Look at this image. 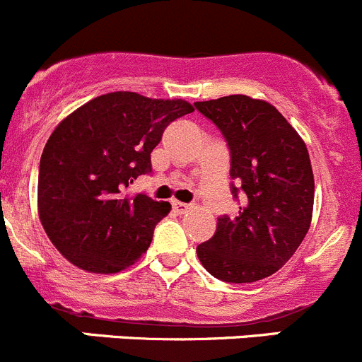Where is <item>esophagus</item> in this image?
I'll return each mask as SVG.
<instances>
[{
    "label": "esophagus",
    "instance_id": "obj_1",
    "mask_svg": "<svg viewBox=\"0 0 362 362\" xmlns=\"http://www.w3.org/2000/svg\"><path fill=\"white\" fill-rule=\"evenodd\" d=\"M173 209H174V213L185 214L186 211L189 209V206H188V204H182V202H177V200H174V202H173Z\"/></svg>",
    "mask_w": 362,
    "mask_h": 362
}]
</instances>
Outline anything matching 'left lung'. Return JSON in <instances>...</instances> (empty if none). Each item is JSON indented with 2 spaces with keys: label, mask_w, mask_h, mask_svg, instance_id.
<instances>
[{
  "label": "left lung",
  "mask_w": 362,
  "mask_h": 362,
  "mask_svg": "<svg viewBox=\"0 0 362 362\" xmlns=\"http://www.w3.org/2000/svg\"><path fill=\"white\" fill-rule=\"evenodd\" d=\"M230 151L232 195L243 206L220 216L209 241L197 246L207 273L227 284H253L288 262L313 213L315 181L306 144L264 100L246 95L197 102Z\"/></svg>",
  "instance_id": "1"
}]
</instances>
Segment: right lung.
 Wrapping results in <instances>:
<instances>
[{
	"label": "right lung",
	"instance_id": "1",
	"mask_svg": "<svg viewBox=\"0 0 362 362\" xmlns=\"http://www.w3.org/2000/svg\"><path fill=\"white\" fill-rule=\"evenodd\" d=\"M189 112L185 100L116 91L96 96L56 127L40 158L38 214L64 259L109 274L146 253L170 204L127 192L151 174V151L163 130Z\"/></svg>",
	"mask_w": 362,
	"mask_h": 362
}]
</instances>
